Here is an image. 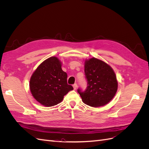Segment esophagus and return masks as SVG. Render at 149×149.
<instances>
[{"instance_id":"obj_1","label":"esophagus","mask_w":149,"mask_h":149,"mask_svg":"<svg viewBox=\"0 0 149 149\" xmlns=\"http://www.w3.org/2000/svg\"><path fill=\"white\" fill-rule=\"evenodd\" d=\"M77 86H78V85H77V84H76V83L73 85V87L74 89H77Z\"/></svg>"}]
</instances>
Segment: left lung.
Wrapping results in <instances>:
<instances>
[{"instance_id": "left-lung-1", "label": "left lung", "mask_w": 149, "mask_h": 149, "mask_svg": "<svg viewBox=\"0 0 149 149\" xmlns=\"http://www.w3.org/2000/svg\"><path fill=\"white\" fill-rule=\"evenodd\" d=\"M84 73L88 87L84 92H78L83 102L91 107H98L109 103L115 96L118 81L111 66L94 57L84 60Z\"/></svg>"}]
</instances>
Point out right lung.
<instances>
[{"mask_svg":"<svg viewBox=\"0 0 149 149\" xmlns=\"http://www.w3.org/2000/svg\"><path fill=\"white\" fill-rule=\"evenodd\" d=\"M61 66L58 57H49L40 63L31 76L29 86L31 95L44 106L58 104L73 89L68 84L67 74L62 70Z\"/></svg>","mask_w":149,"mask_h":149,"instance_id":"obj_1","label":"right lung"}]
</instances>
